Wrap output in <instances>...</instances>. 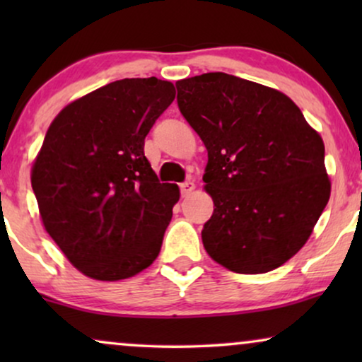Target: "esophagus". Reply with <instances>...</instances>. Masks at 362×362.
Wrapping results in <instances>:
<instances>
[{
    "label": "esophagus",
    "mask_w": 362,
    "mask_h": 362,
    "mask_svg": "<svg viewBox=\"0 0 362 362\" xmlns=\"http://www.w3.org/2000/svg\"><path fill=\"white\" fill-rule=\"evenodd\" d=\"M181 187V196L182 197H186V196H189L191 194V192L192 191H194V182H192L191 180L189 181H185V182H182V185L180 186Z\"/></svg>",
    "instance_id": "esophagus-1"
}]
</instances>
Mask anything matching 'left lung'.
Segmentation results:
<instances>
[{
	"label": "left lung",
	"instance_id": "8db88e82",
	"mask_svg": "<svg viewBox=\"0 0 362 362\" xmlns=\"http://www.w3.org/2000/svg\"><path fill=\"white\" fill-rule=\"evenodd\" d=\"M176 88L207 150L202 181L214 212L201 232L206 252L235 274L284 265L328 204L321 136L285 93L245 78L209 72Z\"/></svg>",
	"mask_w": 362,
	"mask_h": 362
}]
</instances>
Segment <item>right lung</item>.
I'll return each instance as SVG.
<instances>
[{
    "label": "right lung",
    "mask_w": 362,
    "mask_h": 362,
    "mask_svg": "<svg viewBox=\"0 0 362 362\" xmlns=\"http://www.w3.org/2000/svg\"><path fill=\"white\" fill-rule=\"evenodd\" d=\"M175 100L156 77L122 78L69 103L49 127L31 185L42 224L83 275L115 281L153 264L180 199L145 156Z\"/></svg>",
    "instance_id": "obj_1"
}]
</instances>
